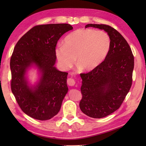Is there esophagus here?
Segmentation results:
<instances>
[{"mask_svg":"<svg viewBox=\"0 0 146 146\" xmlns=\"http://www.w3.org/2000/svg\"><path fill=\"white\" fill-rule=\"evenodd\" d=\"M68 84L70 86H73L75 84V80L73 78H69L67 80Z\"/></svg>","mask_w":146,"mask_h":146,"instance_id":"1","label":"esophagus"}]
</instances>
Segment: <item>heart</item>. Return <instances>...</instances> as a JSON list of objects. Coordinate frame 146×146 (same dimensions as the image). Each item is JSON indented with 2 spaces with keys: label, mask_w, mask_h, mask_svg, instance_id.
Returning a JSON list of instances; mask_svg holds the SVG:
<instances>
[{
  "label": "heart",
  "mask_w": 146,
  "mask_h": 146,
  "mask_svg": "<svg viewBox=\"0 0 146 146\" xmlns=\"http://www.w3.org/2000/svg\"><path fill=\"white\" fill-rule=\"evenodd\" d=\"M111 48V38L104 31L79 29L64 38L55 49L58 62L65 70L72 67L76 58L77 67L91 71L98 67L108 56Z\"/></svg>",
  "instance_id": "b5f03b06"
}]
</instances>
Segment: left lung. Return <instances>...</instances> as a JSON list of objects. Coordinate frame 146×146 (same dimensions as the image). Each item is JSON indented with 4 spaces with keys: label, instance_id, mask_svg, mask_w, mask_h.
I'll use <instances>...</instances> for the list:
<instances>
[{
    "label": "left lung",
    "instance_id": "obj_1",
    "mask_svg": "<svg viewBox=\"0 0 146 146\" xmlns=\"http://www.w3.org/2000/svg\"><path fill=\"white\" fill-rule=\"evenodd\" d=\"M104 29L111 38L105 60L87 73H80L82 93L79 106L88 117L100 118L111 114L122 105L132 85L134 56L122 35L106 24L85 26Z\"/></svg>",
    "mask_w": 146,
    "mask_h": 146
}]
</instances>
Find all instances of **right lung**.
Masks as SVG:
<instances>
[{"label":"right lung","mask_w":146,"mask_h":146,"mask_svg":"<svg viewBox=\"0 0 146 146\" xmlns=\"http://www.w3.org/2000/svg\"><path fill=\"white\" fill-rule=\"evenodd\" d=\"M68 24L34 26L17 42L10 59L11 89L19 107L29 117L40 120L51 119L60 110L68 93V73L56 70L55 48L62 35L71 30ZM35 64L41 71L38 84H27V70Z\"/></svg>","instance_id":"add662e5"}]
</instances>
